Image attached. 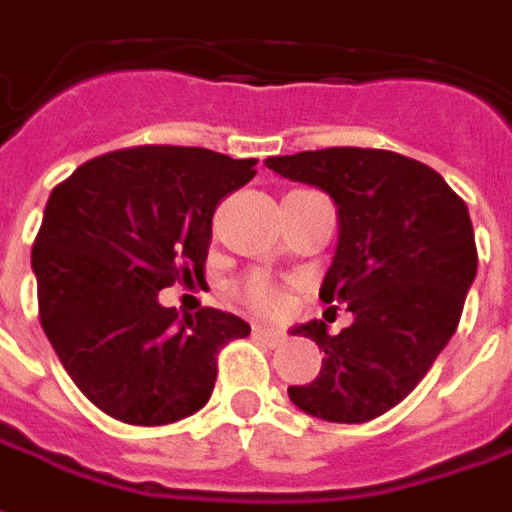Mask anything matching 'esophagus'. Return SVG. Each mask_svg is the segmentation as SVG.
<instances>
[{
    "label": "esophagus",
    "mask_w": 512,
    "mask_h": 512,
    "mask_svg": "<svg viewBox=\"0 0 512 512\" xmlns=\"http://www.w3.org/2000/svg\"><path fill=\"white\" fill-rule=\"evenodd\" d=\"M253 336L264 342L267 347H281L284 344V333L273 331V328H267V325H253Z\"/></svg>",
    "instance_id": "obj_1"
}]
</instances>
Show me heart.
Segmentation results:
<instances>
[{"label":"heart","mask_w":512,"mask_h":512,"mask_svg":"<svg viewBox=\"0 0 512 512\" xmlns=\"http://www.w3.org/2000/svg\"><path fill=\"white\" fill-rule=\"evenodd\" d=\"M239 297L250 308L264 311V314H278L286 306L284 289L275 284V281H270V278H264V275H250V278H245L242 286H239Z\"/></svg>","instance_id":"obj_1"}]
</instances>
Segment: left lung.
Segmentation results:
<instances>
[{
	"mask_svg": "<svg viewBox=\"0 0 512 512\" xmlns=\"http://www.w3.org/2000/svg\"><path fill=\"white\" fill-rule=\"evenodd\" d=\"M267 168L320 187L339 206V248L320 297L344 303L353 325L297 333L325 350L300 411L325 422L378 419L411 394L458 328L477 275L469 209L424 162L383 148H322L270 157Z\"/></svg>",
	"mask_w": 512,
	"mask_h": 512,
	"instance_id": "left-lung-1",
	"label": "left lung"
}]
</instances>
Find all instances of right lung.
I'll return each mask as SVG.
<instances>
[{
    "label": "right lung",
    "instance_id": "add662e5",
    "mask_svg": "<svg viewBox=\"0 0 512 512\" xmlns=\"http://www.w3.org/2000/svg\"><path fill=\"white\" fill-rule=\"evenodd\" d=\"M256 159L134 146L90 159L49 195L32 245L38 317L68 378L99 411L140 427L201 411L217 355L250 325L220 308L179 317L159 289L204 273L212 217Z\"/></svg>",
    "mask_w": 512,
    "mask_h": 512
}]
</instances>
